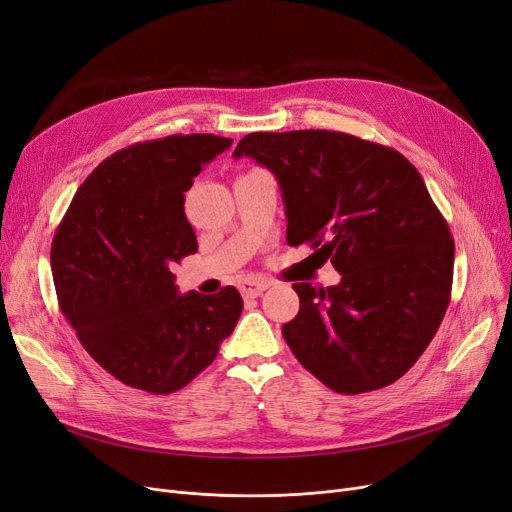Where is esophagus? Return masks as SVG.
<instances>
[{
    "instance_id": "esophagus-1",
    "label": "esophagus",
    "mask_w": 512,
    "mask_h": 512,
    "mask_svg": "<svg viewBox=\"0 0 512 512\" xmlns=\"http://www.w3.org/2000/svg\"><path fill=\"white\" fill-rule=\"evenodd\" d=\"M268 287H270L268 282H261V280H244L242 285H240V293H242L244 297H259Z\"/></svg>"
}]
</instances>
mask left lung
Returning <instances> with one entry per match:
<instances>
[{
	"mask_svg": "<svg viewBox=\"0 0 512 512\" xmlns=\"http://www.w3.org/2000/svg\"><path fill=\"white\" fill-rule=\"evenodd\" d=\"M268 166L287 208V242H310L342 274L295 282L282 325L297 361L327 388L361 394L403 377L447 312L453 238L403 154L335 130L251 132L234 158Z\"/></svg>",
	"mask_w": 512,
	"mask_h": 512,
	"instance_id": "obj_1",
	"label": "left lung"
}]
</instances>
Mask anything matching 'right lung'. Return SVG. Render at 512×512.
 I'll use <instances>...</instances> for the list:
<instances>
[{
    "label": "right lung",
    "mask_w": 512,
    "mask_h": 512,
    "mask_svg": "<svg viewBox=\"0 0 512 512\" xmlns=\"http://www.w3.org/2000/svg\"><path fill=\"white\" fill-rule=\"evenodd\" d=\"M232 145L170 135L103 160L56 227V297L84 350L126 386L170 394L215 361L242 312L234 287L179 295L177 263L198 251L185 192Z\"/></svg>",
    "instance_id": "right-lung-1"
}]
</instances>
